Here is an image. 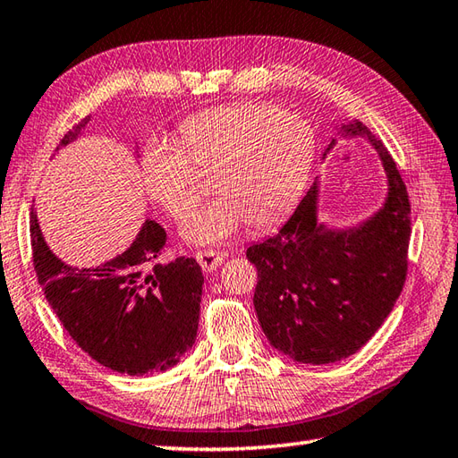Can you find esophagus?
I'll use <instances>...</instances> for the list:
<instances>
[{
  "label": "esophagus",
  "instance_id": "esophagus-1",
  "mask_svg": "<svg viewBox=\"0 0 458 458\" xmlns=\"http://www.w3.org/2000/svg\"><path fill=\"white\" fill-rule=\"evenodd\" d=\"M196 259L204 272H214L222 266L224 259H226V252H216V250H202V252L196 254Z\"/></svg>",
  "mask_w": 458,
  "mask_h": 458
}]
</instances>
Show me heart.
Returning <instances> with one entry per match:
<instances>
[{
  "label": "heart",
  "mask_w": 458,
  "mask_h": 458,
  "mask_svg": "<svg viewBox=\"0 0 458 458\" xmlns=\"http://www.w3.org/2000/svg\"><path fill=\"white\" fill-rule=\"evenodd\" d=\"M316 140L301 116L267 103L212 106L178 127V147L150 140L142 150L140 182L148 200L182 216L194 200L192 166L214 168L216 199L196 206L181 234L191 244H220L246 222L272 226L306 186Z\"/></svg>",
  "instance_id": "b5f03b06"
}]
</instances>
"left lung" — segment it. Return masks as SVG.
Instances as JSON below:
<instances>
[{"label":"left lung","instance_id":"8db88e82","mask_svg":"<svg viewBox=\"0 0 458 458\" xmlns=\"http://www.w3.org/2000/svg\"><path fill=\"white\" fill-rule=\"evenodd\" d=\"M337 134L361 137L377 152L387 178L379 208L349 226H329L318 214V176L282 230L246 252L258 270L254 308L267 342L310 365L360 352L387 319L407 276L411 206L395 160L360 121L342 123Z\"/></svg>","mask_w":458,"mask_h":458}]
</instances>
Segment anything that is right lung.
<instances>
[{
  "mask_svg": "<svg viewBox=\"0 0 458 458\" xmlns=\"http://www.w3.org/2000/svg\"><path fill=\"white\" fill-rule=\"evenodd\" d=\"M89 121L71 129L55 152L83 137ZM165 246V228L145 220L124 252L79 267L53 252L31 210L33 266L45 298L73 342L116 373L166 371L196 342L204 276L192 258L160 262Z\"/></svg>",
  "mask_w": 458,
  "mask_h": 458,
  "instance_id": "1",
  "label": "right lung"
}]
</instances>
